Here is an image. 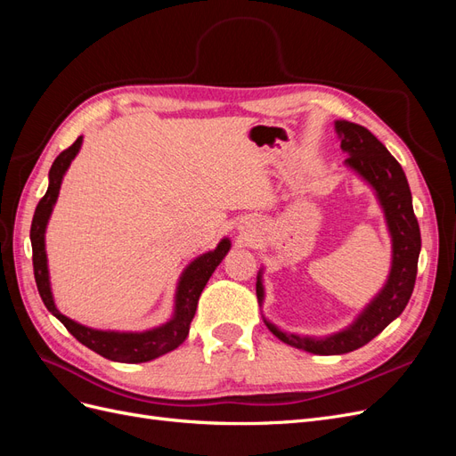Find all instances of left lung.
Instances as JSON below:
<instances>
[{"instance_id":"obj_1","label":"left lung","mask_w":456,"mask_h":456,"mask_svg":"<svg viewBox=\"0 0 456 456\" xmlns=\"http://www.w3.org/2000/svg\"><path fill=\"white\" fill-rule=\"evenodd\" d=\"M335 131L340 139L342 151L348 154L344 159V167L360 176L372 190L382 209L392 243V262L388 278L380 291L367 302L348 327L337 330V333L325 337L289 333L262 315L266 327L281 342L317 355L354 352L382 333L407 306L412 287H415L420 255V228L415 211H412L411 190L402 165L365 127L346 119H337ZM262 273H265V268H260L256 275V298L260 306L265 305L266 298Z\"/></svg>"}]
</instances>
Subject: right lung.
<instances>
[{"instance_id":"add662e5","label":"right lung","mask_w":456,"mask_h":456,"mask_svg":"<svg viewBox=\"0 0 456 456\" xmlns=\"http://www.w3.org/2000/svg\"><path fill=\"white\" fill-rule=\"evenodd\" d=\"M81 144H84V136H77V141L68 150L61 151L59 158L53 161L51 171H49L47 191L36 207L32 228H30V240H32V253H34L32 260H34V275H36L37 291L47 310L57 317V320L70 330V333L84 344V346L91 348L96 354H101L102 357H106V360L119 362V363L151 362L156 360V357L178 348L186 340L190 323L196 315L200 295L205 289L207 281H209L213 272L216 270V266L228 255L232 241L230 238H223L213 251H207L196 256L183 270L175 289L173 314L167 322L158 327H151L146 330L94 329V327L81 325L70 320L68 315L61 314L57 305H54V297L51 289V275H49L47 251H45V232L54 209V203L59 200L62 178L68 167H70L72 161L76 159V156L79 154Z\"/></svg>"}]
</instances>
